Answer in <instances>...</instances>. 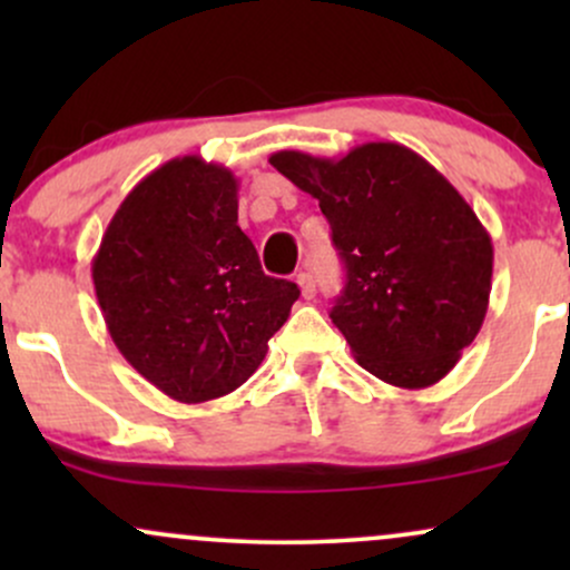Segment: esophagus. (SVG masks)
<instances>
[{
    "instance_id": "esophagus-1",
    "label": "esophagus",
    "mask_w": 570,
    "mask_h": 570,
    "mask_svg": "<svg viewBox=\"0 0 570 570\" xmlns=\"http://www.w3.org/2000/svg\"><path fill=\"white\" fill-rule=\"evenodd\" d=\"M297 284H299V289H303L305 299L316 297V281H313L311 273H297Z\"/></svg>"
}]
</instances>
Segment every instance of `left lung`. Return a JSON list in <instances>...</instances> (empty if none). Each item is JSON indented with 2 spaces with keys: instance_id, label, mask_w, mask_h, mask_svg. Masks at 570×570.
<instances>
[{
  "instance_id": "8db88e82",
  "label": "left lung",
  "mask_w": 570,
  "mask_h": 570,
  "mask_svg": "<svg viewBox=\"0 0 570 570\" xmlns=\"http://www.w3.org/2000/svg\"><path fill=\"white\" fill-rule=\"evenodd\" d=\"M271 166L330 222L345 267L330 318L356 362L399 389L440 383L488 313L493 244L474 208L394 141L362 144L337 160L281 149Z\"/></svg>"
}]
</instances>
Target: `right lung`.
Instances as JSON below:
<instances>
[{"mask_svg":"<svg viewBox=\"0 0 570 570\" xmlns=\"http://www.w3.org/2000/svg\"><path fill=\"white\" fill-rule=\"evenodd\" d=\"M109 335L128 364L176 402L244 385L299 289L263 273L238 227L230 168L174 158L128 193L94 257Z\"/></svg>","mask_w":570,"mask_h":570,"instance_id":"1","label":"right lung"}]
</instances>
